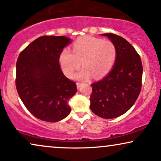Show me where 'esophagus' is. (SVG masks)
<instances>
[{"label": "esophagus", "instance_id": "esophagus-1", "mask_svg": "<svg viewBox=\"0 0 161 161\" xmlns=\"http://www.w3.org/2000/svg\"><path fill=\"white\" fill-rule=\"evenodd\" d=\"M81 86V83H77V87H78V88H80V86Z\"/></svg>", "mask_w": 161, "mask_h": 161}]
</instances>
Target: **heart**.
Segmentation results:
<instances>
[{
	"mask_svg": "<svg viewBox=\"0 0 161 161\" xmlns=\"http://www.w3.org/2000/svg\"><path fill=\"white\" fill-rule=\"evenodd\" d=\"M117 49L113 42L91 36H84L75 41L72 53L64 49L60 53L59 62L66 76L71 77L75 71L83 69L75 75L78 80H88L92 75L101 78L111 71L115 64Z\"/></svg>",
	"mask_w": 161,
	"mask_h": 161,
	"instance_id": "obj_1",
	"label": "heart"
}]
</instances>
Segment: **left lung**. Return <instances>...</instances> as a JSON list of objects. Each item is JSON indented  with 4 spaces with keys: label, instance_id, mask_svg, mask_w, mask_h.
<instances>
[{
    "label": "left lung",
    "instance_id": "left-lung-1",
    "mask_svg": "<svg viewBox=\"0 0 161 161\" xmlns=\"http://www.w3.org/2000/svg\"><path fill=\"white\" fill-rule=\"evenodd\" d=\"M117 49L115 64L102 80L91 84L90 108L105 119L122 115L134 105L141 90L143 66L135 48L124 37L112 33L102 34Z\"/></svg>",
    "mask_w": 161,
    "mask_h": 161
}]
</instances>
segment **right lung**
<instances>
[{
	"label": "right lung",
	"instance_id": "obj_1",
	"mask_svg": "<svg viewBox=\"0 0 161 161\" xmlns=\"http://www.w3.org/2000/svg\"><path fill=\"white\" fill-rule=\"evenodd\" d=\"M71 39L39 37L20 53L16 63V89L24 106L35 118L58 122L71 112L68 102L76 93V83L66 78L59 64L63 49Z\"/></svg>",
	"mask_w": 161,
	"mask_h": 161
}]
</instances>
